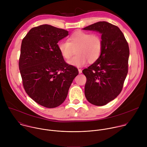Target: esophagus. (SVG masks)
Wrapping results in <instances>:
<instances>
[{
	"label": "esophagus",
	"instance_id": "esophagus-1",
	"mask_svg": "<svg viewBox=\"0 0 147 147\" xmlns=\"http://www.w3.org/2000/svg\"><path fill=\"white\" fill-rule=\"evenodd\" d=\"M78 73H79L80 74H81V73H82V70H81V69H78Z\"/></svg>",
	"mask_w": 147,
	"mask_h": 147
}]
</instances>
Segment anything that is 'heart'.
I'll return each mask as SVG.
<instances>
[{
  "mask_svg": "<svg viewBox=\"0 0 147 147\" xmlns=\"http://www.w3.org/2000/svg\"><path fill=\"white\" fill-rule=\"evenodd\" d=\"M57 47L61 56L66 60L69 59L74 50H76V56L67 63L73 66L81 67L88 61L90 63H93L98 59L102 52V42L97 34L77 31L69 37L67 42H59Z\"/></svg>",
  "mask_w": 147,
  "mask_h": 147,
  "instance_id": "obj_1",
  "label": "heart"
}]
</instances>
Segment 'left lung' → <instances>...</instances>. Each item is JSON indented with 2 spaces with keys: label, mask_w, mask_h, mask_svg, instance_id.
<instances>
[{
  "label": "left lung",
  "mask_w": 147,
  "mask_h": 147,
  "mask_svg": "<svg viewBox=\"0 0 147 147\" xmlns=\"http://www.w3.org/2000/svg\"><path fill=\"white\" fill-rule=\"evenodd\" d=\"M102 34V49L98 59L82 70L87 78L85 95L96 106H103L121 92L128 73L129 48L119 28L99 22L82 28Z\"/></svg>",
  "instance_id": "obj_1"
}]
</instances>
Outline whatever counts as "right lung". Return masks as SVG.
Wrapping results in <instances>:
<instances>
[{
  "label": "right lung",
  "instance_id": "right-lung-1",
  "mask_svg": "<svg viewBox=\"0 0 147 147\" xmlns=\"http://www.w3.org/2000/svg\"><path fill=\"white\" fill-rule=\"evenodd\" d=\"M69 31L48 24L32 28L21 46L19 69L24 90L37 103L59 107L66 99L78 69L65 62L58 42Z\"/></svg>",
  "mask_w": 147,
  "mask_h": 147
}]
</instances>
